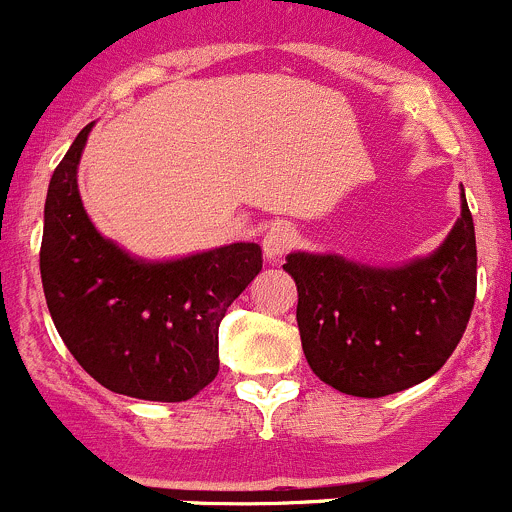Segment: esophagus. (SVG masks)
I'll return each instance as SVG.
<instances>
[{"label": "esophagus", "mask_w": 512, "mask_h": 512, "mask_svg": "<svg viewBox=\"0 0 512 512\" xmlns=\"http://www.w3.org/2000/svg\"><path fill=\"white\" fill-rule=\"evenodd\" d=\"M295 247H297V230L292 225H287V222H277L275 227H270L265 240H262L265 257L272 262L280 260L282 255H287V252L295 250Z\"/></svg>", "instance_id": "esophagus-1"}]
</instances>
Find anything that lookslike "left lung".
Returning <instances> with one entry per match:
<instances>
[{
  "label": "left lung",
  "instance_id": "8db88e82",
  "mask_svg": "<svg viewBox=\"0 0 512 512\" xmlns=\"http://www.w3.org/2000/svg\"><path fill=\"white\" fill-rule=\"evenodd\" d=\"M297 285V327L312 372L355 398L408 390L458 347L478 285L468 200L443 245L403 267H370L340 255H287Z\"/></svg>",
  "mask_w": 512,
  "mask_h": 512
}]
</instances>
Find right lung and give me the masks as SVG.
Here are the masks:
<instances>
[{
    "label": "right lung",
    "mask_w": 512,
    "mask_h": 512,
    "mask_svg": "<svg viewBox=\"0 0 512 512\" xmlns=\"http://www.w3.org/2000/svg\"><path fill=\"white\" fill-rule=\"evenodd\" d=\"M87 124L49 180L39 270L49 315L74 360L127 398L182 403L220 370L227 307L260 275L255 242L147 262L102 237L82 207L77 167Z\"/></svg>",
    "instance_id": "1"
}]
</instances>
